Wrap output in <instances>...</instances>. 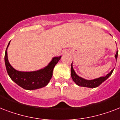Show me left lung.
Wrapping results in <instances>:
<instances>
[{"label":"left lung","mask_w":120,"mask_h":120,"mask_svg":"<svg viewBox=\"0 0 120 120\" xmlns=\"http://www.w3.org/2000/svg\"><path fill=\"white\" fill-rule=\"evenodd\" d=\"M117 57H118V51L116 52V54H115V58L117 59ZM114 69H112L111 71V72L108 73L106 76L100 77L99 78L94 79L93 80H86L84 79L81 78L79 76L76 74L75 71L73 69V68L72 66V64H71V77L73 80L74 81V82L79 86H82V87H87V88H96L101 84L102 82H104L111 75Z\"/></svg>","instance_id":"1"}]
</instances>
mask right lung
<instances>
[{"label": "right lung", "mask_w": 120, "mask_h": 120, "mask_svg": "<svg viewBox=\"0 0 120 120\" xmlns=\"http://www.w3.org/2000/svg\"><path fill=\"white\" fill-rule=\"evenodd\" d=\"M5 52V64L7 73L11 78L19 86L25 90H33L43 88L47 85L52 76V71L56 64L60 60L61 56L55 57L49 64L44 69L32 72H21L15 70L9 63L7 58V47Z\"/></svg>", "instance_id": "add662e5"}]
</instances>
